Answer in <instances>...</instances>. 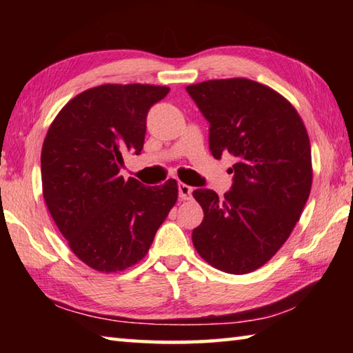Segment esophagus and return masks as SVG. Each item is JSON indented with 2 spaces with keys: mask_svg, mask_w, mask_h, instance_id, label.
<instances>
[{
  "mask_svg": "<svg viewBox=\"0 0 353 353\" xmlns=\"http://www.w3.org/2000/svg\"><path fill=\"white\" fill-rule=\"evenodd\" d=\"M177 190H179V198H181L182 201H187L191 198V191H193V188H191L190 185L179 182Z\"/></svg>",
  "mask_w": 353,
  "mask_h": 353,
  "instance_id": "34e87169",
  "label": "esophagus"
}]
</instances>
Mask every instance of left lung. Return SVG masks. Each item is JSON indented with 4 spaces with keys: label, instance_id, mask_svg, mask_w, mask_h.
I'll return each instance as SVG.
<instances>
[{
    "label": "left lung",
    "instance_id": "8db88e82",
    "mask_svg": "<svg viewBox=\"0 0 353 353\" xmlns=\"http://www.w3.org/2000/svg\"><path fill=\"white\" fill-rule=\"evenodd\" d=\"M187 92L210 123L214 159L232 154L234 183L223 199L198 188L204 219L193 230L198 254L219 271L248 274L283 246L312 190V148L297 110L255 81H205Z\"/></svg>",
    "mask_w": 353,
    "mask_h": 353
}]
</instances>
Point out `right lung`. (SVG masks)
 Segmentation results:
<instances>
[{
    "label": "right lung",
    "instance_id": "add662e5",
    "mask_svg": "<svg viewBox=\"0 0 353 353\" xmlns=\"http://www.w3.org/2000/svg\"><path fill=\"white\" fill-rule=\"evenodd\" d=\"M168 87L104 83L63 105L41 148L48 210L70 249L101 272L128 270L151 248L177 201V182L145 187L119 176L128 152L139 155L151 107Z\"/></svg>",
    "mask_w": 353,
    "mask_h": 353
}]
</instances>
